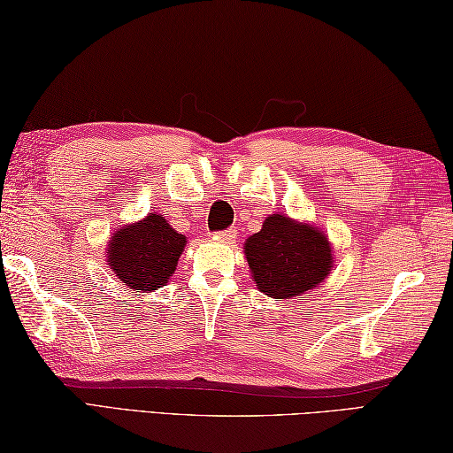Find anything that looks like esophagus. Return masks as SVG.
<instances>
[{
  "mask_svg": "<svg viewBox=\"0 0 453 453\" xmlns=\"http://www.w3.org/2000/svg\"><path fill=\"white\" fill-rule=\"evenodd\" d=\"M234 236H236V230H233V228H228V230H219V233H215V238H219V241H223V242L234 241Z\"/></svg>",
  "mask_w": 453,
  "mask_h": 453,
  "instance_id": "34e87169",
  "label": "esophagus"
}]
</instances>
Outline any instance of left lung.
Instances as JSON below:
<instances>
[{
    "instance_id": "8db88e82",
    "label": "left lung",
    "mask_w": 453,
    "mask_h": 453,
    "mask_svg": "<svg viewBox=\"0 0 453 453\" xmlns=\"http://www.w3.org/2000/svg\"><path fill=\"white\" fill-rule=\"evenodd\" d=\"M244 254L256 286L276 300H288L315 288L333 268L326 234L284 215L264 220L260 233L246 241Z\"/></svg>"
}]
</instances>
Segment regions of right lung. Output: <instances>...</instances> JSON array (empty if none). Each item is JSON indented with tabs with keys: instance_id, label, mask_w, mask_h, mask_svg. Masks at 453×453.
Here are the masks:
<instances>
[{
	"instance_id": "1",
	"label": "right lung",
	"mask_w": 453,
	"mask_h": 453,
	"mask_svg": "<svg viewBox=\"0 0 453 453\" xmlns=\"http://www.w3.org/2000/svg\"><path fill=\"white\" fill-rule=\"evenodd\" d=\"M187 238L169 226L161 215L150 212L140 223L116 230L108 246V264L130 289H151L167 284Z\"/></svg>"
}]
</instances>
